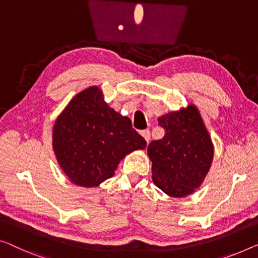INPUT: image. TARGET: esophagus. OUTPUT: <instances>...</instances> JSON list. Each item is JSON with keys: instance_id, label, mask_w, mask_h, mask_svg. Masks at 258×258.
I'll return each mask as SVG.
<instances>
[{"instance_id": "esophagus-1", "label": "esophagus", "mask_w": 258, "mask_h": 258, "mask_svg": "<svg viewBox=\"0 0 258 258\" xmlns=\"http://www.w3.org/2000/svg\"><path fill=\"white\" fill-rule=\"evenodd\" d=\"M141 136L145 138V140L147 141V144H148L149 140H151V132H149L148 130H144V131H141Z\"/></svg>"}]
</instances>
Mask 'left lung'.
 I'll return each instance as SVG.
<instances>
[{"instance_id":"1","label":"left lung","mask_w":258,"mask_h":258,"mask_svg":"<svg viewBox=\"0 0 258 258\" xmlns=\"http://www.w3.org/2000/svg\"><path fill=\"white\" fill-rule=\"evenodd\" d=\"M164 137L148 146L153 182L171 197H185L201 185L210 170L213 145L197 107L159 118Z\"/></svg>"}]
</instances>
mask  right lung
<instances>
[{
  "instance_id": "obj_1",
  "label": "right lung",
  "mask_w": 258,
  "mask_h": 258,
  "mask_svg": "<svg viewBox=\"0 0 258 258\" xmlns=\"http://www.w3.org/2000/svg\"><path fill=\"white\" fill-rule=\"evenodd\" d=\"M146 145L130 118L107 106L97 87L76 95L53 128L57 162L73 183L82 186H97L112 177L126 154Z\"/></svg>"
}]
</instances>
